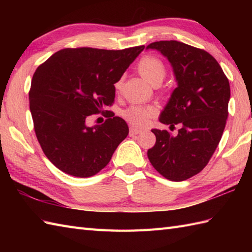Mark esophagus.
Returning <instances> with one entry per match:
<instances>
[{
	"label": "esophagus",
	"instance_id": "obj_1",
	"mask_svg": "<svg viewBox=\"0 0 252 252\" xmlns=\"http://www.w3.org/2000/svg\"><path fill=\"white\" fill-rule=\"evenodd\" d=\"M142 132L141 129H137V127H130V135H135V134H140Z\"/></svg>",
	"mask_w": 252,
	"mask_h": 252
}]
</instances>
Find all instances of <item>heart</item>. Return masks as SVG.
I'll use <instances>...</instances> for the list:
<instances>
[{
	"label": "heart",
	"instance_id": "1",
	"mask_svg": "<svg viewBox=\"0 0 252 252\" xmlns=\"http://www.w3.org/2000/svg\"><path fill=\"white\" fill-rule=\"evenodd\" d=\"M137 71L141 76L154 87L161 84L167 74V69L162 61L155 56H144L137 63ZM121 80L116 83V89H120ZM156 114V109L152 106H131L122 112L125 119L133 126H141Z\"/></svg>",
	"mask_w": 252,
	"mask_h": 252
}]
</instances>
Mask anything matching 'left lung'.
Returning <instances> with one entry per match:
<instances>
[{"label": "left lung", "instance_id": "obj_1", "mask_svg": "<svg viewBox=\"0 0 252 252\" xmlns=\"http://www.w3.org/2000/svg\"><path fill=\"white\" fill-rule=\"evenodd\" d=\"M146 49L157 50L173 69L176 87L159 121L174 127L153 129L156 144L148 149L153 167L165 179L185 181L199 173L221 141L228 116L229 83L216 58L208 52L179 41H159Z\"/></svg>", "mask_w": 252, "mask_h": 252}]
</instances>
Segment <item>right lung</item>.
<instances>
[{
    "label": "right lung",
    "instance_id": "obj_1",
    "mask_svg": "<svg viewBox=\"0 0 252 252\" xmlns=\"http://www.w3.org/2000/svg\"><path fill=\"white\" fill-rule=\"evenodd\" d=\"M144 47L63 49L37 67L29 92L35 135L45 156L63 172L95 175L129 134L126 122L115 115L94 126L87 119L112 105L114 84Z\"/></svg>",
    "mask_w": 252,
    "mask_h": 252
}]
</instances>
